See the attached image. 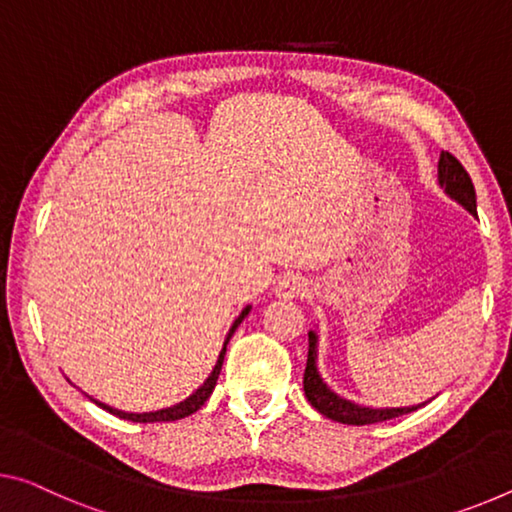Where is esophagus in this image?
<instances>
[{"label":"esophagus","instance_id":"obj_1","mask_svg":"<svg viewBox=\"0 0 512 512\" xmlns=\"http://www.w3.org/2000/svg\"><path fill=\"white\" fill-rule=\"evenodd\" d=\"M306 293V281L302 277H297V274H286V277H281L277 281V286H274V295L279 297V300H295V297H302Z\"/></svg>","mask_w":512,"mask_h":512}]
</instances>
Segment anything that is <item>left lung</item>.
<instances>
[{"instance_id":"1","label":"left lung","mask_w":512,"mask_h":512,"mask_svg":"<svg viewBox=\"0 0 512 512\" xmlns=\"http://www.w3.org/2000/svg\"><path fill=\"white\" fill-rule=\"evenodd\" d=\"M437 183L448 199L460 203L469 215L476 217L474 183H471L465 167H462L451 153L439 155ZM304 393L311 407H316L322 416H327V419L338 421V423H348V426H368V423H382V421L396 419V416L419 410V407L428 405L432 400L430 398L426 403L407 405V407H368V405L355 403V400L338 396V393L329 387L325 380H322V375L318 371V332H313V329L309 332V359H306V371H304Z\"/></svg>"}]
</instances>
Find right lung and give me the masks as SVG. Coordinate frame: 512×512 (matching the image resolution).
I'll list each match as a JSON object with an SVG mask.
<instances>
[{
  "label": "right lung",
  "mask_w": 512,
  "mask_h": 512,
  "mask_svg": "<svg viewBox=\"0 0 512 512\" xmlns=\"http://www.w3.org/2000/svg\"><path fill=\"white\" fill-rule=\"evenodd\" d=\"M249 311H251V304H247L245 309L240 311V316L233 320L229 334H226V338H224L222 350H219V357H217V361H215V368H212L210 375L206 377V382H203L201 387L192 393V396H187L185 400H180V403L171 405V407H162V410H155V412H123V410H116V407H109L107 403H100V400H96V398H91V396H89V398H91L93 403H96L98 407H102V410H107L109 414L119 416V419L135 421V423H155V421H178V419H185V416H190V414H194L196 410H201V405L206 403V400L210 398V393H212V389H215V384H217L219 371H222L224 355H226V345H229L231 336L235 334V329L240 327V322L249 316Z\"/></svg>",
  "instance_id": "add662e5"
}]
</instances>
